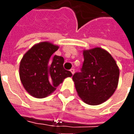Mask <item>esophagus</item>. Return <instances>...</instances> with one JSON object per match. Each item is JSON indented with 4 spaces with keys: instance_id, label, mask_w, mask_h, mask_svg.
I'll return each instance as SVG.
<instances>
[{
    "instance_id": "esophagus-1",
    "label": "esophagus",
    "mask_w": 134,
    "mask_h": 134,
    "mask_svg": "<svg viewBox=\"0 0 134 134\" xmlns=\"http://www.w3.org/2000/svg\"><path fill=\"white\" fill-rule=\"evenodd\" d=\"M70 72H72V75H74V73H75V70H74V69H71V70H70Z\"/></svg>"
}]
</instances>
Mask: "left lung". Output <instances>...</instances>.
<instances>
[{"label": "left lung", "mask_w": 134, "mask_h": 134, "mask_svg": "<svg viewBox=\"0 0 134 134\" xmlns=\"http://www.w3.org/2000/svg\"><path fill=\"white\" fill-rule=\"evenodd\" d=\"M82 54V72L72 77L77 93L85 103L100 105L116 90L120 70L111 54L101 47L84 49Z\"/></svg>", "instance_id": "obj_1"}]
</instances>
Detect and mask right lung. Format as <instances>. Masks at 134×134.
Masks as SVG:
<instances>
[{
	"label": "right lung",
	"mask_w": 134,
	"mask_h": 134,
	"mask_svg": "<svg viewBox=\"0 0 134 134\" xmlns=\"http://www.w3.org/2000/svg\"><path fill=\"white\" fill-rule=\"evenodd\" d=\"M59 46L49 41L34 45L23 56L19 77L24 89L36 98H44L54 92L67 77H72L63 67L64 58L54 55Z\"/></svg>",
	"instance_id": "right-lung-1"
}]
</instances>
